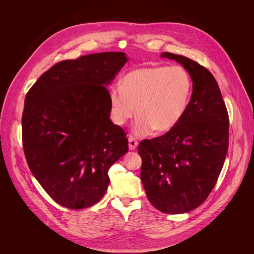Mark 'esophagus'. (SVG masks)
Wrapping results in <instances>:
<instances>
[{
	"label": "esophagus",
	"instance_id": "1",
	"mask_svg": "<svg viewBox=\"0 0 254 254\" xmlns=\"http://www.w3.org/2000/svg\"><path fill=\"white\" fill-rule=\"evenodd\" d=\"M128 142H129V149H130V150H134V149L136 148L137 144H139V142H137V141L135 140V137L132 136V135H129Z\"/></svg>",
	"mask_w": 254,
	"mask_h": 254
}]
</instances>
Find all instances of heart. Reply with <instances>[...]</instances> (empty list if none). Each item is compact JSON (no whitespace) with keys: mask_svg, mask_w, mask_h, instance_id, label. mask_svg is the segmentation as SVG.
I'll list each match as a JSON object with an SVG mask.
<instances>
[{"mask_svg":"<svg viewBox=\"0 0 254 254\" xmlns=\"http://www.w3.org/2000/svg\"><path fill=\"white\" fill-rule=\"evenodd\" d=\"M193 93V80L181 65L139 67L127 73L121 86L109 90L112 121L124 125L135 114L134 132H167L179 124Z\"/></svg>","mask_w":254,"mask_h":254,"instance_id":"b5f03b06","label":"heart"}]
</instances>
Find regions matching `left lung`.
<instances>
[{
  "mask_svg": "<svg viewBox=\"0 0 254 254\" xmlns=\"http://www.w3.org/2000/svg\"><path fill=\"white\" fill-rule=\"evenodd\" d=\"M193 80L189 108L165 134L143 140L141 180L150 203L166 214H182L204 202L217 182L229 146V115L212 73L196 61L172 53Z\"/></svg>",
  "mask_w": 254,
  "mask_h": 254,
  "instance_id": "left-lung-1",
  "label": "left lung"
}]
</instances>
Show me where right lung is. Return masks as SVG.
Listing matches in <instances>:
<instances>
[{"mask_svg":"<svg viewBox=\"0 0 254 254\" xmlns=\"http://www.w3.org/2000/svg\"><path fill=\"white\" fill-rule=\"evenodd\" d=\"M127 60L125 53L106 52L60 61L25 96L22 141L28 167L67 209L101 200L109 168L128 151L125 131L110 120L106 87Z\"/></svg>","mask_w":254,"mask_h":254,"instance_id":"1","label":"right lung"}]
</instances>
